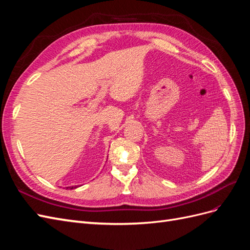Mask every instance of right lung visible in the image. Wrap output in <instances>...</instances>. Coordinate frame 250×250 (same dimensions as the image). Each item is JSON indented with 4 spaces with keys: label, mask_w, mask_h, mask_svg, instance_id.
I'll use <instances>...</instances> for the list:
<instances>
[{
    "label": "right lung",
    "mask_w": 250,
    "mask_h": 250,
    "mask_svg": "<svg viewBox=\"0 0 250 250\" xmlns=\"http://www.w3.org/2000/svg\"><path fill=\"white\" fill-rule=\"evenodd\" d=\"M77 188V187H70V188Z\"/></svg>",
    "instance_id": "add662e5"
}]
</instances>
